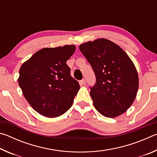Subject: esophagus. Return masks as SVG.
Segmentation results:
<instances>
[{
    "label": "esophagus",
    "mask_w": 157,
    "mask_h": 157,
    "mask_svg": "<svg viewBox=\"0 0 157 157\" xmlns=\"http://www.w3.org/2000/svg\"><path fill=\"white\" fill-rule=\"evenodd\" d=\"M79 83H80V84L82 85V86H84V85H86V79H82V80L80 81V82H79Z\"/></svg>",
    "instance_id": "esophagus-1"
}]
</instances>
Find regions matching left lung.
Listing matches in <instances>:
<instances>
[{"mask_svg": "<svg viewBox=\"0 0 157 157\" xmlns=\"http://www.w3.org/2000/svg\"><path fill=\"white\" fill-rule=\"evenodd\" d=\"M79 48L96 78L90 91L96 110L107 118L125 112L139 89V76L131 59L120 46L106 39L86 42Z\"/></svg>", "mask_w": 157, "mask_h": 157, "instance_id": "8db88e82", "label": "left lung"}]
</instances>
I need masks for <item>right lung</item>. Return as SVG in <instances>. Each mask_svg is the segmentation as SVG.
I'll list each match as a JSON object with an SVG mask.
<instances>
[{
    "label": "right lung",
    "mask_w": 157,
    "mask_h": 157,
    "mask_svg": "<svg viewBox=\"0 0 157 157\" xmlns=\"http://www.w3.org/2000/svg\"><path fill=\"white\" fill-rule=\"evenodd\" d=\"M75 50L74 45L44 48L21 66L18 84L29 104L41 115L55 118L72 106L79 84L71 77L66 61Z\"/></svg>",
    "instance_id": "right-lung-1"
}]
</instances>
